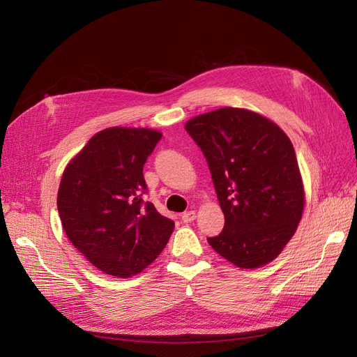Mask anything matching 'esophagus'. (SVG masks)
<instances>
[{
	"label": "esophagus",
	"mask_w": 357,
	"mask_h": 357,
	"mask_svg": "<svg viewBox=\"0 0 357 357\" xmlns=\"http://www.w3.org/2000/svg\"><path fill=\"white\" fill-rule=\"evenodd\" d=\"M197 219V213L195 211H186L181 214V222L183 223H190Z\"/></svg>",
	"instance_id": "34e87169"
}]
</instances>
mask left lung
I'll use <instances>...</instances> for the list:
<instances>
[{"label":"left lung","mask_w":357,"mask_h":357,"mask_svg":"<svg viewBox=\"0 0 357 357\" xmlns=\"http://www.w3.org/2000/svg\"><path fill=\"white\" fill-rule=\"evenodd\" d=\"M186 131L207 159L225 214L208 244L238 268L266 265L294 236L304 210L295 149L269 119L244 109L190 119Z\"/></svg>","instance_id":"left-lung-1"}]
</instances>
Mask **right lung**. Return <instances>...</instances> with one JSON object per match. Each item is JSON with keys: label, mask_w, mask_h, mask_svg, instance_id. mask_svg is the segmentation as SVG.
<instances>
[{"label": "right lung", "mask_w": 357, "mask_h": 357, "mask_svg": "<svg viewBox=\"0 0 357 357\" xmlns=\"http://www.w3.org/2000/svg\"><path fill=\"white\" fill-rule=\"evenodd\" d=\"M162 134L109 128L95 134L62 174L58 211L68 240L100 269L126 278L164 250L174 222L144 202L143 167Z\"/></svg>", "instance_id": "1"}]
</instances>
